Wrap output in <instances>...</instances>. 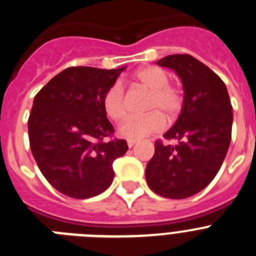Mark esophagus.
I'll use <instances>...</instances> for the list:
<instances>
[{
	"mask_svg": "<svg viewBox=\"0 0 256 256\" xmlns=\"http://www.w3.org/2000/svg\"><path fill=\"white\" fill-rule=\"evenodd\" d=\"M136 140H128V141H126V144H128V148H133V146H134L136 144Z\"/></svg>",
	"mask_w": 256,
	"mask_h": 256,
	"instance_id": "34e87169",
	"label": "esophagus"
}]
</instances>
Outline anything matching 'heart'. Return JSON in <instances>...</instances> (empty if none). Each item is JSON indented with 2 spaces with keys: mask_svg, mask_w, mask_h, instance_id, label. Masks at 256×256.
<instances>
[{
  "mask_svg": "<svg viewBox=\"0 0 256 256\" xmlns=\"http://www.w3.org/2000/svg\"><path fill=\"white\" fill-rule=\"evenodd\" d=\"M134 79L151 91L148 114L130 116L120 126V134L126 138L140 140L151 133L162 130L166 126L164 115L173 119L180 114L184 102L182 88L169 82V74L159 66H144L137 70ZM102 108L114 122H122L128 114L126 90L120 82L112 83L102 96Z\"/></svg>",
  "mask_w": 256,
  "mask_h": 256,
  "instance_id": "b5f03b06",
  "label": "heart"
}]
</instances>
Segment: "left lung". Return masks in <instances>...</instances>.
<instances>
[{"instance_id": "left-lung-1", "label": "left lung", "mask_w": 256, "mask_h": 256, "mask_svg": "<svg viewBox=\"0 0 256 256\" xmlns=\"http://www.w3.org/2000/svg\"><path fill=\"white\" fill-rule=\"evenodd\" d=\"M160 66L177 72L184 90L182 112L146 166V180L155 194L168 198L195 195L214 180L230 148L232 105L224 82L194 56L169 55Z\"/></svg>"}]
</instances>
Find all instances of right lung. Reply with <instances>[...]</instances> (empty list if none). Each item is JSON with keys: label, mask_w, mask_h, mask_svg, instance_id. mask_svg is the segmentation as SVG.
<instances>
[{"label": "right lung", "mask_w": 256, "mask_h": 256, "mask_svg": "<svg viewBox=\"0 0 256 256\" xmlns=\"http://www.w3.org/2000/svg\"><path fill=\"white\" fill-rule=\"evenodd\" d=\"M123 70L70 66L36 94L28 119L32 154L50 184L69 198L108 188L112 162L128 150L126 140L112 138L102 108L104 94Z\"/></svg>", "instance_id": "1"}]
</instances>
